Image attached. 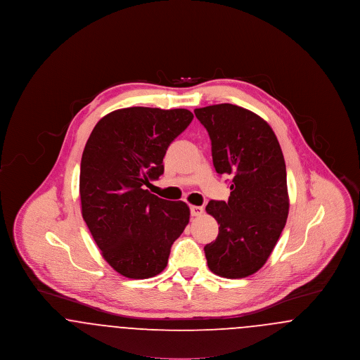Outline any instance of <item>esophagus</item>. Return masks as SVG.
<instances>
[{
	"label": "esophagus",
	"mask_w": 360,
	"mask_h": 360,
	"mask_svg": "<svg viewBox=\"0 0 360 360\" xmlns=\"http://www.w3.org/2000/svg\"><path fill=\"white\" fill-rule=\"evenodd\" d=\"M190 213H191V216L193 217H198V216H201L202 213H204V207L202 206H190Z\"/></svg>",
	"instance_id": "esophagus-1"
}]
</instances>
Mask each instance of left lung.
I'll return each mask as SVG.
<instances>
[{
  "label": "left lung",
  "instance_id": "left-lung-1",
  "mask_svg": "<svg viewBox=\"0 0 360 360\" xmlns=\"http://www.w3.org/2000/svg\"><path fill=\"white\" fill-rule=\"evenodd\" d=\"M212 141L217 174L229 175L228 201H209L217 239L204 247L207 267L224 278H245L267 262L289 214L286 165L267 121L232 103L194 109Z\"/></svg>",
  "mask_w": 360,
  "mask_h": 360
}]
</instances>
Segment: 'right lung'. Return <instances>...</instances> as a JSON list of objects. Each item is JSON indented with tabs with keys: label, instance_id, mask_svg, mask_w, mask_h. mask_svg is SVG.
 <instances>
[{
	"label": "right lung",
	"instance_id": "right-lung-1",
	"mask_svg": "<svg viewBox=\"0 0 360 360\" xmlns=\"http://www.w3.org/2000/svg\"><path fill=\"white\" fill-rule=\"evenodd\" d=\"M188 109L132 106L97 122L81 160L82 217L103 259L119 273L146 279L162 273L188 206L151 194L172 140L193 120Z\"/></svg>",
	"mask_w": 360,
	"mask_h": 360
}]
</instances>
